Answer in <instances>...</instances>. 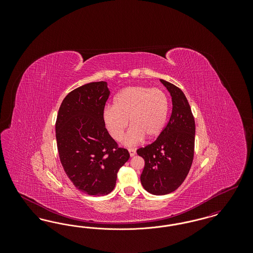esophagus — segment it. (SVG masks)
<instances>
[{"label":"esophagus","instance_id":"34e87169","mask_svg":"<svg viewBox=\"0 0 253 253\" xmlns=\"http://www.w3.org/2000/svg\"><path fill=\"white\" fill-rule=\"evenodd\" d=\"M128 151H129V154H130V157H132L135 156V154H136V152H135V150L134 149H128Z\"/></svg>","mask_w":253,"mask_h":253}]
</instances>
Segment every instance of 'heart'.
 Instances as JSON below:
<instances>
[{
    "label": "heart",
    "mask_w": 253,
    "mask_h": 253,
    "mask_svg": "<svg viewBox=\"0 0 253 253\" xmlns=\"http://www.w3.org/2000/svg\"><path fill=\"white\" fill-rule=\"evenodd\" d=\"M169 112L167 95L158 88L129 86L120 91L113 99V108L105 109L102 115L109 134L116 140L124 138L126 146L138 144L145 138L153 139L163 131Z\"/></svg>",
    "instance_id": "1"
}]
</instances>
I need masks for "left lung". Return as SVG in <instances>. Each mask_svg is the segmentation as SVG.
Instances as JSON below:
<instances>
[{
	"label": "left lung",
	"mask_w": 253,
	"mask_h": 253,
	"mask_svg": "<svg viewBox=\"0 0 253 253\" xmlns=\"http://www.w3.org/2000/svg\"><path fill=\"white\" fill-rule=\"evenodd\" d=\"M160 82L171 96L169 121L156 141L136 151L145 161L141 184L155 195L172 193L185 180L193 163L195 136V122L187 97L175 85Z\"/></svg>",
	"instance_id": "8db88e82"
}]
</instances>
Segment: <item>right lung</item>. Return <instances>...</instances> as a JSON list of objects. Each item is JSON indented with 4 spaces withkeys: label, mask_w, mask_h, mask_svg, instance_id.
<instances>
[{
    "label": "right lung",
    "mask_w": 253,
    "mask_h": 253,
    "mask_svg": "<svg viewBox=\"0 0 253 253\" xmlns=\"http://www.w3.org/2000/svg\"><path fill=\"white\" fill-rule=\"evenodd\" d=\"M109 95L106 82L83 85L64 97L56 121L63 169L74 186L89 195L111 193L119 169L130 158L105 128L102 115Z\"/></svg>",
    "instance_id": "right-lung-1"
}]
</instances>
